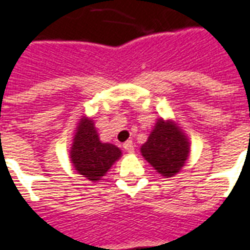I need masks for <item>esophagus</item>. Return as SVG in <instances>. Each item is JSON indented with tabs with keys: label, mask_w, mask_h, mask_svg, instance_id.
<instances>
[{
	"label": "esophagus",
	"mask_w": 250,
	"mask_h": 250,
	"mask_svg": "<svg viewBox=\"0 0 250 250\" xmlns=\"http://www.w3.org/2000/svg\"><path fill=\"white\" fill-rule=\"evenodd\" d=\"M124 149L126 150V152H129V153H133L134 152V146H133V143L129 140V141H126V143H124Z\"/></svg>",
	"instance_id": "1"
}]
</instances>
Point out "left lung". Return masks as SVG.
Instances as JSON below:
<instances>
[{
    "label": "left lung",
    "mask_w": 250,
    "mask_h": 250,
    "mask_svg": "<svg viewBox=\"0 0 250 250\" xmlns=\"http://www.w3.org/2000/svg\"><path fill=\"white\" fill-rule=\"evenodd\" d=\"M190 148V140L178 122L160 117L140 152L157 173L164 178H172L185 167Z\"/></svg>",
    "instance_id": "1"
}]
</instances>
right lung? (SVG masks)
I'll return each mask as SVG.
<instances>
[{
    "label": "right lung",
    "mask_w": 250,
    "mask_h": 250,
    "mask_svg": "<svg viewBox=\"0 0 250 250\" xmlns=\"http://www.w3.org/2000/svg\"><path fill=\"white\" fill-rule=\"evenodd\" d=\"M121 156L117 145L101 141L93 118L82 116L75 126L70 148V159L77 172L90 182H98Z\"/></svg>",
    "instance_id": "1"
}]
</instances>
